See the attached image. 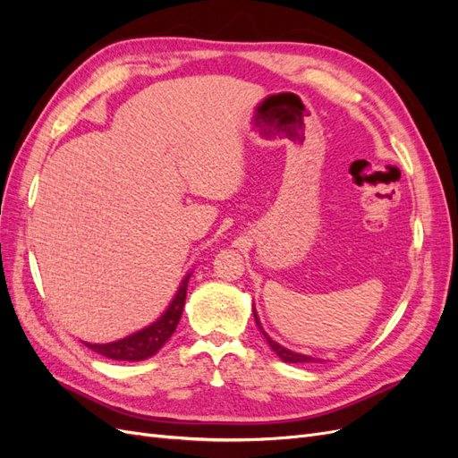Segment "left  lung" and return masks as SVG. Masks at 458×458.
I'll list each match as a JSON object with an SVG mask.
<instances>
[{
  "label": "left lung",
  "instance_id": "left-lung-1",
  "mask_svg": "<svg viewBox=\"0 0 458 458\" xmlns=\"http://www.w3.org/2000/svg\"><path fill=\"white\" fill-rule=\"evenodd\" d=\"M252 311H254V318H256V325H258V328L261 330V335L266 336V340H267V344L271 345V350L279 355L284 363H313V361H317L315 357H310V355H303V353H296V352H290V350H286V348H283L281 344H276L275 340H271L269 336H267V332L261 328V323H259V318H258V313H256V310L252 308Z\"/></svg>",
  "mask_w": 458,
  "mask_h": 458
}]
</instances>
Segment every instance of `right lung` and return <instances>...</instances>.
I'll list each match as a JSON object with an SVG mask.
<instances>
[{"instance_id":"add662e5","label":"right lung","mask_w":458,"mask_h":458,"mask_svg":"<svg viewBox=\"0 0 458 458\" xmlns=\"http://www.w3.org/2000/svg\"><path fill=\"white\" fill-rule=\"evenodd\" d=\"M191 273L185 276L183 283L179 284L177 294L174 296L172 303L168 306L160 318L155 323L141 328L140 332H133V335L110 342V344H88L84 342L89 350L95 353L105 355L108 359H114V361H143L155 355L162 345L170 340V336L175 332L179 318H182L185 298H187V283H189Z\"/></svg>"}]
</instances>
